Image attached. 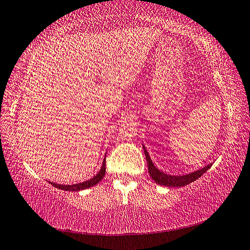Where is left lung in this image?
Returning <instances> with one entry per match:
<instances>
[{"label":"left lung","instance_id":"8db88e82","mask_svg":"<svg viewBox=\"0 0 250 250\" xmlns=\"http://www.w3.org/2000/svg\"><path fill=\"white\" fill-rule=\"evenodd\" d=\"M143 149H145V147H143ZM145 153H146V162H147V170H149L150 176L158 184L164 185V186H171V188L172 186L173 188H177V186H184V185L192 183V182L197 180L198 177H201L211 167V164H209V166H207L205 167L201 168V170L193 172V173H191V174H188V175H177V176L168 175V174H166V173L159 171L158 168L153 166V163H152V161L149 156V153H147L146 149H145Z\"/></svg>","mask_w":250,"mask_h":250}]
</instances>
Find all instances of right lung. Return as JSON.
<instances>
[{
  "instance_id": "right-lung-1",
  "label": "right lung",
  "mask_w": 250,
  "mask_h": 250,
  "mask_svg": "<svg viewBox=\"0 0 250 250\" xmlns=\"http://www.w3.org/2000/svg\"><path fill=\"white\" fill-rule=\"evenodd\" d=\"M104 174H105V160L104 161L103 167H101V170L99 171L98 174L92 177V179H90V180H88L86 182H83V183L73 184V185H61V184H56V183H52V184H53V186H55V188H57L59 189L76 192V191H80V189L91 188V186H94L97 183H99V182L103 180V177L104 176Z\"/></svg>"
}]
</instances>
